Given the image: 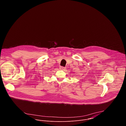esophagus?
<instances>
[{"label": "esophagus", "mask_w": 126, "mask_h": 126, "mask_svg": "<svg viewBox=\"0 0 126 126\" xmlns=\"http://www.w3.org/2000/svg\"><path fill=\"white\" fill-rule=\"evenodd\" d=\"M65 69V68L64 67H63V66H61L60 67V70H64Z\"/></svg>", "instance_id": "34e87169"}]
</instances>
